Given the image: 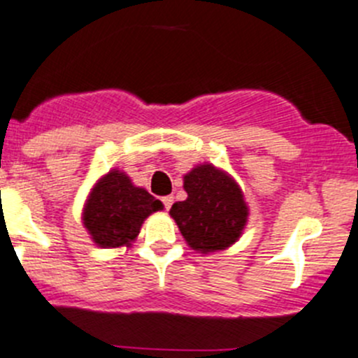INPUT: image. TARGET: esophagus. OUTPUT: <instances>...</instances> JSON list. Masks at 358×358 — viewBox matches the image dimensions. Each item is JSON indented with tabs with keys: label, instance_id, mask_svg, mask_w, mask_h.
<instances>
[{
	"label": "esophagus",
	"instance_id": "34e87169",
	"mask_svg": "<svg viewBox=\"0 0 358 358\" xmlns=\"http://www.w3.org/2000/svg\"><path fill=\"white\" fill-rule=\"evenodd\" d=\"M173 196H164L162 197V204H164V208L166 210H169V208H171V204H173Z\"/></svg>",
	"mask_w": 358,
	"mask_h": 358
}]
</instances>
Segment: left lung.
<instances>
[{
	"label": "left lung",
	"mask_w": 358,
	"mask_h": 358,
	"mask_svg": "<svg viewBox=\"0 0 358 358\" xmlns=\"http://www.w3.org/2000/svg\"><path fill=\"white\" fill-rule=\"evenodd\" d=\"M183 189L187 199L173 204L169 213L185 241L201 253L231 246L248 217L234 180L215 166L204 164L185 175Z\"/></svg>",
	"instance_id": "1"
}]
</instances>
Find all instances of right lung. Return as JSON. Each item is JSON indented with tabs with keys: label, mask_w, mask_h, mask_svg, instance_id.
<instances>
[{
	"label": "right lung",
	"mask_w": 358,
	"mask_h": 358,
	"mask_svg": "<svg viewBox=\"0 0 358 358\" xmlns=\"http://www.w3.org/2000/svg\"><path fill=\"white\" fill-rule=\"evenodd\" d=\"M159 210H162L161 201L113 169L92 189L83 210V225L99 246L117 248L129 245L145 218Z\"/></svg>",
	"instance_id": "1"
}]
</instances>
